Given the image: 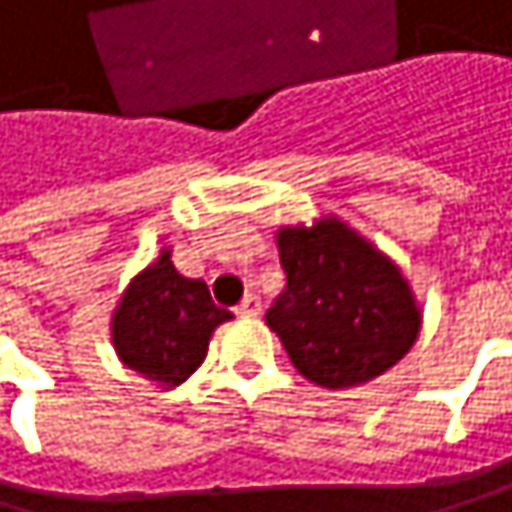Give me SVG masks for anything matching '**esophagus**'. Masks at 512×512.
I'll list each match as a JSON object with an SVG mask.
<instances>
[{"mask_svg": "<svg viewBox=\"0 0 512 512\" xmlns=\"http://www.w3.org/2000/svg\"><path fill=\"white\" fill-rule=\"evenodd\" d=\"M236 313L239 316H261V298L258 294H245L242 304L236 307Z\"/></svg>", "mask_w": 512, "mask_h": 512, "instance_id": "obj_1", "label": "esophagus"}]
</instances>
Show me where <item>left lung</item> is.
<instances>
[{"mask_svg": "<svg viewBox=\"0 0 512 512\" xmlns=\"http://www.w3.org/2000/svg\"><path fill=\"white\" fill-rule=\"evenodd\" d=\"M285 291L267 325L301 375L325 390L359 387L418 341L421 307L402 270L341 218L276 233Z\"/></svg>", "mask_w": 512, "mask_h": 512, "instance_id": "1", "label": "left lung"}]
</instances>
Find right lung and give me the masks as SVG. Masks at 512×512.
<instances>
[{
    "instance_id": "obj_1",
    "label": "right lung",
    "mask_w": 512,
    "mask_h": 512,
    "mask_svg": "<svg viewBox=\"0 0 512 512\" xmlns=\"http://www.w3.org/2000/svg\"><path fill=\"white\" fill-rule=\"evenodd\" d=\"M233 313L211 301L202 279L174 270L171 251L137 273L116 304L110 331L119 359L159 387H178L202 365L208 341Z\"/></svg>"
}]
</instances>
